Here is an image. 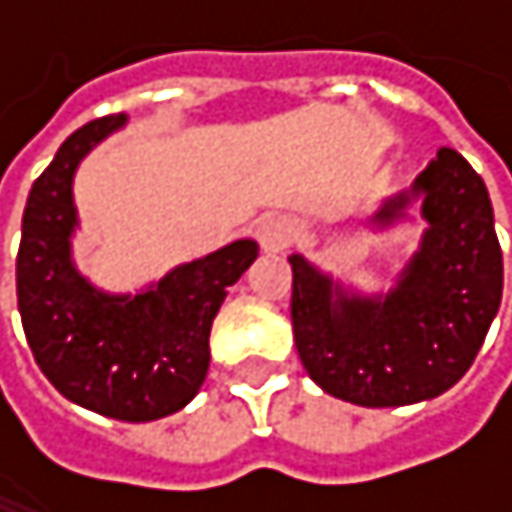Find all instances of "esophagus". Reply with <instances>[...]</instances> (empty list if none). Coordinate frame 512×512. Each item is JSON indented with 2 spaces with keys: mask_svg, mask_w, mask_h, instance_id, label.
<instances>
[{
  "mask_svg": "<svg viewBox=\"0 0 512 512\" xmlns=\"http://www.w3.org/2000/svg\"><path fill=\"white\" fill-rule=\"evenodd\" d=\"M296 234H299V225L290 216H263L257 222V243L269 255L284 252L296 240Z\"/></svg>",
  "mask_w": 512,
  "mask_h": 512,
  "instance_id": "esophagus-1",
  "label": "esophagus"
}]
</instances>
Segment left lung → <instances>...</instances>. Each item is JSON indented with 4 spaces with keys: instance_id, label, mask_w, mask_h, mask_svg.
Masks as SVG:
<instances>
[{
    "instance_id": "8db88e82",
    "label": "left lung",
    "mask_w": 512,
    "mask_h": 512,
    "mask_svg": "<svg viewBox=\"0 0 512 512\" xmlns=\"http://www.w3.org/2000/svg\"><path fill=\"white\" fill-rule=\"evenodd\" d=\"M412 207L424 234L388 290L361 293L308 257H287L293 338L308 376L326 394L367 409L409 406L454 388L501 305L504 263L480 174L442 148L367 222L388 231L415 222Z\"/></svg>"
}]
</instances>
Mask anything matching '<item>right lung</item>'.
Returning a JSON list of instances; mask_svg holds the SVG:
<instances>
[{
	"label": "right lung",
	"mask_w": 512,
	"mask_h": 512,
	"mask_svg": "<svg viewBox=\"0 0 512 512\" xmlns=\"http://www.w3.org/2000/svg\"><path fill=\"white\" fill-rule=\"evenodd\" d=\"M127 124L109 115L76 130L32 183L17 252V305L38 367L76 406L115 421L183 409L210 367V329L228 287L255 263V240L180 263L136 293L100 290L76 269L73 177Z\"/></svg>",
	"instance_id": "1"
}]
</instances>
